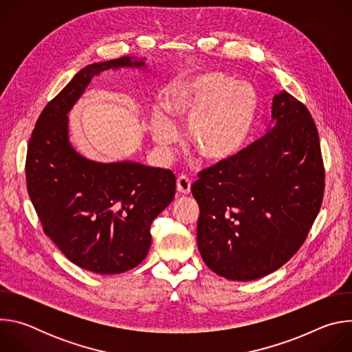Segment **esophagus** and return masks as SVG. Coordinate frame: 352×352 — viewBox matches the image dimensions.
<instances>
[{
    "label": "esophagus",
    "mask_w": 352,
    "mask_h": 352,
    "mask_svg": "<svg viewBox=\"0 0 352 352\" xmlns=\"http://www.w3.org/2000/svg\"><path fill=\"white\" fill-rule=\"evenodd\" d=\"M177 192L181 195H188L190 192V181L186 175H181L177 179Z\"/></svg>",
    "instance_id": "1"
}]
</instances>
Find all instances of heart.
Listing matches in <instances>:
<instances>
[{"label": "heart", "instance_id": "heart-1", "mask_svg": "<svg viewBox=\"0 0 352 352\" xmlns=\"http://www.w3.org/2000/svg\"><path fill=\"white\" fill-rule=\"evenodd\" d=\"M164 106L166 111L156 109L152 114V133L159 146L168 147L177 140L168 113L174 121L186 122L193 152L205 162L223 163L246 146L256 124L259 100L249 83L235 82L223 72H205L173 86Z\"/></svg>", "mask_w": 352, "mask_h": 352}]
</instances>
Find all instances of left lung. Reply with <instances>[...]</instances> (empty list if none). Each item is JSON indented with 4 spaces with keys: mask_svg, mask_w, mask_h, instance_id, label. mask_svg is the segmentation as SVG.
<instances>
[{
    "mask_svg": "<svg viewBox=\"0 0 352 352\" xmlns=\"http://www.w3.org/2000/svg\"><path fill=\"white\" fill-rule=\"evenodd\" d=\"M265 136L228 162L199 173L197 248L216 274L265 277L304 243L322 205L324 168L308 109L285 90L274 94Z\"/></svg>",
    "mask_w": 352,
    "mask_h": 352,
    "instance_id": "8db88e82",
    "label": "left lung"
}]
</instances>
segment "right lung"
I'll return each mask as SVG.
<instances>
[{
    "label": "right lung",
    "instance_id": "obj_1",
    "mask_svg": "<svg viewBox=\"0 0 352 352\" xmlns=\"http://www.w3.org/2000/svg\"><path fill=\"white\" fill-rule=\"evenodd\" d=\"M144 60L121 57L80 69L44 107L28 146V192L45 235L72 263L98 274L124 273L146 258L150 226L173 202L175 177L136 162L83 157L69 142L68 114L94 76L144 69Z\"/></svg>",
    "mask_w": 352,
    "mask_h": 352
}]
</instances>
